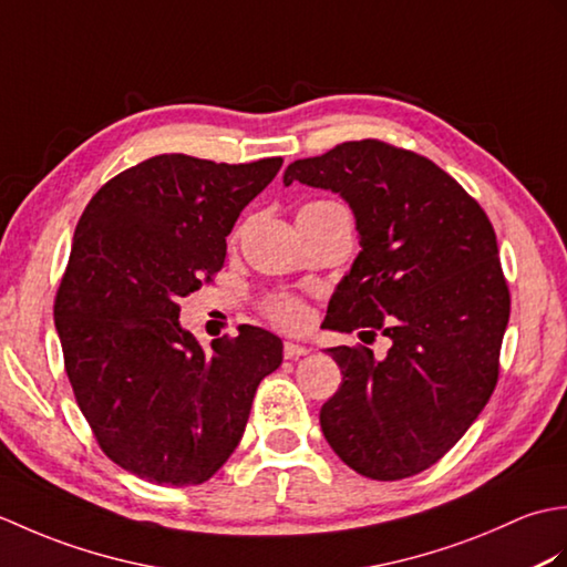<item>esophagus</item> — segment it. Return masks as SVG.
<instances>
[{
	"instance_id": "1",
	"label": "esophagus",
	"mask_w": 567,
	"mask_h": 567,
	"mask_svg": "<svg viewBox=\"0 0 567 567\" xmlns=\"http://www.w3.org/2000/svg\"><path fill=\"white\" fill-rule=\"evenodd\" d=\"M307 353H309L307 346H299V343H292V341H285V346H282V355H285L287 360L302 358V355H307Z\"/></svg>"
}]
</instances>
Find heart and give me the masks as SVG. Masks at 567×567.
<instances>
[{"instance_id": "heart-1", "label": "heart", "mask_w": 567, "mask_h": 567, "mask_svg": "<svg viewBox=\"0 0 567 567\" xmlns=\"http://www.w3.org/2000/svg\"><path fill=\"white\" fill-rule=\"evenodd\" d=\"M262 311H265V317L282 329H302L307 323V305H305V299L297 295L268 297L262 302Z\"/></svg>"}]
</instances>
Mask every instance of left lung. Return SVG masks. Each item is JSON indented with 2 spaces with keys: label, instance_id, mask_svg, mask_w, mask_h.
<instances>
[{
  "label": "left lung",
  "instance_id": "1",
  "mask_svg": "<svg viewBox=\"0 0 567 567\" xmlns=\"http://www.w3.org/2000/svg\"><path fill=\"white\" fill-rule=\"evenodd\" d=\"M331 189L351 204L360 250L323 327L388 336V355L329 348L343 382L321 406L333 453L372 480L439 463L483 412L499 380L509 285L485 209L414 151L346 141L287 165L285 185Z\"/></svg>",
  "mask_w": 567,
  "mask_h": 567
}]
</instances>
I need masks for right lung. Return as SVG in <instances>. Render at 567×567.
Instances as JSON below:
<instances>
[{"mask_svg":"<svg viewBox=\"0 0 567 567\" xmlns=\"http://www.w3.org/2000/svg\"><path fill=\"white\" fill-rule=\"evenodd\" d=\"M282 158L214 163L163 153L118 173L84 207L53 317L65 372L100 449L155 485H202L244 436L282 341L238 329L204 351L179 299L214 282L226 236Z\"/></svg>","mask_w":567,"mask_h":567,"instance_id":"add662e5","label":"right lung"}]
</instances>
